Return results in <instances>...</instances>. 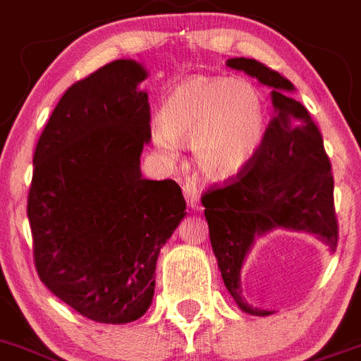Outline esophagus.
<instances>
[{
	"mask_svg": "<svg viewBox=\"0 0 361 361\" xmlns=\"http://www.w3.org/2000/svg\"><path fill=\"white\" fill-rule=\"evenodd\" d=\"M183 196L187 200V204L190 209H197L200 207V190L194 185L187 183L183 187Z\"/></svg>",
	"mask_w": 361,
	"mask_h": 361,
	"instance_id": "esophagus-1",
	"label": "esophagus"
}]
</instances>
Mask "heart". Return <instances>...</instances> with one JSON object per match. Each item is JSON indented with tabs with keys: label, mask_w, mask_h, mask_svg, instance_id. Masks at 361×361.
<instances>
[{
	"label": "heart",
	"mask_w": 361,
	"mask_h": 361,
	"mask_svg": "<svg viewBox=\"0 0 361 361\" xmlns=\"http://www.w3.org/2000/svg\"><path fill=\"white\" fill-rule=\"evenodd\" d=\"M154 144L169 160L180 145H192L196 167L207 180L241 176L264 144L268 113L261 92L245 79L196 75L165 97Z\"/></svg>",
	"instance_id": "obj_1"
}]
</instances>
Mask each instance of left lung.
<instances>
[{"mask_svg":"<svg viewBox=\"0 0 361 361\" xmlns=\"http://www.w3.org/2000/svg\"><path fill=\"white\" fill-rule=\"evenodd\" d=\"M226 66L271 87L275 116L253 164L233 183L209 190L201 203L226 290L241 311L268 317L274 311L252 307L243 297L241 269L250 250L257 237L290 230L311 233L334 252V181L322 135L310 111L293 99V84L255 59L233 57Z\"/></svg>","mask_w":361,"mask_h":361,"instance_id":"8db88e82","label":"left lung"}]
</instances>
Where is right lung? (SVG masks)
Instances as JSON below:
<instances>
[{"label":"right lung","mask_w":361,"mask_h":361,"mask_svg":"<svg viewBox=\"0 0 361 361\" xmlns=\"http://www.w3.org/2000/svg\"><path fill=\"white\" fill-rule=\"evenodd\" d=\"M147 75L118 59L68 87L34 154L27 214L39 279L99 324L145 314L161 246L187 216L176 181L142 176Z\"/></svg>","instance_id":"1"}]
</instances>
